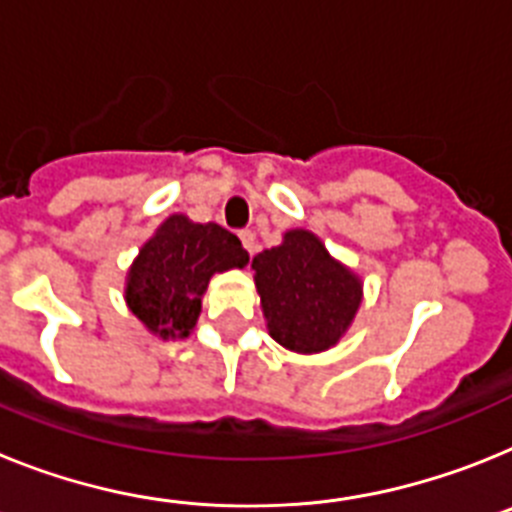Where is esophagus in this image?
Listing matches in <instances>:
<instances>
[{
  "mask_svg": "<svg viewBox=\"0 0 512 512\" xmlns=\"http://www.w3.org/2000/svg\"><path fill=\"white\" fill-rule=\"evenodd\" d=\"M239 239H242L244 250L252 255V252H255V234H252L250 229H242V231H239Z\"/></svg>",
  "mask_w": 512,
  "mask_h": 512,
  "instance_id": "34e87169",
  "label": "esophagus"
}]
</instances>
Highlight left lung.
<instances>
[{
	"label": "left lung",
	"mask_w": 512,
	"mask_h": 512,
	"mask_svg": "<svg viewBox=\"0 0 512 512\" xmlns=\"http://www.w3.org/2000/svg\"><path fill=\"white\" fill-rule=\"evenodd\" d=\"M252 270L270 335L293 353L332 348L361 306V281L311 231H288L283 244L252 260Z\"/></svg>",
	"instance_id": "1"
}]
</instances>
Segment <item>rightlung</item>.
I'll return each instance as SVG.
<instances>
[{"instance_id":"add662e5","label":"right lung","mask_w":512,"mask_h":512,"mask_svg":"<svg viewBox=\"0 0 512 512\" xmlns=\"http://www.w3.org/2000/svg\"><path fill=\"white\" fill-rule=\"evenodd\" d=\"M250 260L237 234L219 224L170 216L141 247L126 283L128 309L159 337H185L198 322L213 273Z\"/></svg>"}]
</instances>
